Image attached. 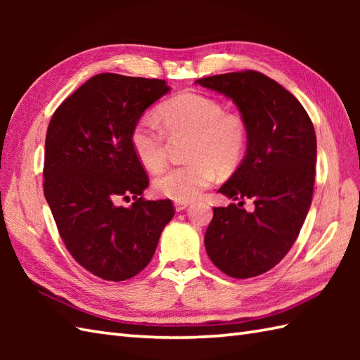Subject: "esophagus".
Segmentation results:
<instances>
[{
	"label": "esophagus",
	"instance_id": "esophagus-1",
	"mask_svg": "<svg viewBox=\"0 0 360 360\" xmlns=\"http://www.w3.org/2000/svg\"><path fill=\"white\" fill-rule=\"evenodd\" d=\"M188 202H174V209H176V212H182V210H186V209H188Z\"/></svg>",
	"mask_w": 360,
	"mask_h": 360
}]
</instances>
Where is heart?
<instances>
[{
  "instance_id": "obj_1",
  "label": "heart",
  "mask_w": 360,
  "mask_h": 360,
  "mask_svg": "<svg viewBox=\"0 0 360 360\" xmlns=\"http://www.w3.org/2000/svg\"><path fill=\"white\" fill-rule=\"evenodd\" d=\"M159 117L170 136L192 133L187 164L160 172L153 186L165 198L188 202L200 196L219 173L233 172L246 151L248 128L233 112H226L215 98L200 93H182L159 106ZM155 119L136 122L129 143L139 162L155 172L165 164L167 134Z\"/></svg>"
}]
</instances>
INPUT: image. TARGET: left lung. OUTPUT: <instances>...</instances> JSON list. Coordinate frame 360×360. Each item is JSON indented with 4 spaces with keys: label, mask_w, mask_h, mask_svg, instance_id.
<instances>
[{
    "label": "left lung",
    "mask_w": 360,
    "mask_h": 360,
    "mask_svg": "<svg viewBox=\"0 0 360 360\" xmlns=\"http://www.w3.org/2000/svg\"><path fill=\"white\" fill-rule=\"evenodd\" d=\"M195 83L232 98L248 128L246 155L218 190L238 204L213 209L205 250L229 277H257L281 262L308 215L317 162L314 127L302 103L262 72ZM244 199L255 209L243 210Z\"/></svg>",
    "instance_id": "obj_1"
}]
</instances>
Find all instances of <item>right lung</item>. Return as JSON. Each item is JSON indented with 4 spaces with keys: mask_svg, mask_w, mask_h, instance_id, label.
<instances>
[{
    "mask_svg": "<svg viewBox=\"0 0 360 360\" xmlns=\"http://www.w3.org/2000/svg\"><path fill=\"white\" fill-rule=\"evenodd\" d=\"M167 93L165 80L97 74L49 122L44 198L70 254L103 280L139 274L174 215L170 200L141 198L148 178L129 143L136 122ZM120 197L132 205L122 208Z\"/></svg>",
    "mask_w": 360,
    "mask_h": 360,
    "instance_id": "1",
    "label": "right lung"
}]
</instances>
